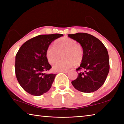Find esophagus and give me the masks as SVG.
Returning a JSON list of instances; mask_svg holds the SVG:
<instances>
[{"mask_svg": "<svg viewBox=\"0 0 124 124\" xmlns=\"http://www.w3.org/2000/svg\"><path fill=\"white\" fill-rule=\"evenodd\" d=\"M62 72V73H67L68 72V70H63V71H61V72Z\"/></svg>", "mask_w": 124, "mask_h": 124, "instance_id": "1", "label": "esophagus"}]
</instances>
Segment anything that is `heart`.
I'll return each mask as SVG.
<instances>
[{"label": "heart", "instance_id": "b5f03b06", "mask_svg": "<svg viewBox=\"0 0 124 124\" xmlns=\"http://www.w3.org/2000/svg\"><path fill=\"white\" fill-rule=\"evenodd\" d=\"M61 54L64 58L54 64L52 68L55 72L66 70L82 62L84 51L77 41L64 37L55 41L54 47L50 46L46 51V57L50 64H52L59 60Z\"/></svg>", "mask_w": 124, "mask_h": 124}]
</instances>
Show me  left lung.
I'll use <instances>...</instances> for the list:
<instances>
[{"mask_svg": "<svg viewBox=\"0 0 124 124\" xmlns=\"http://www.w3.org/2000/svg\"><path fill=\"white\" fill-rule=\"evenodd\" d=\"M81 45L84 51L81 63L77 69V78L72 81L75 89L83 92H93L103 85L109 71L108 51L97 38L85 33L68 34Z\"/></svg>", "mask_w": 124, "mask_h": 124, "instance_id": "8db88e82", "label": "left lung"}]
</instances>
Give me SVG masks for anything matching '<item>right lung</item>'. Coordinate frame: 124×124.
<instances>
[{
	"label": "right lung",
	"mask_w": 124,
	"mask_h": 124,
	"mask_svg": "<svg viewBox=\"0 0 124 124\" xmlns=\"http://www.w3.org/2000/svg\"><path fill=\"white\" fill-rule=\"evenodd\" d=\"M61 34L39 35L28 40L20 48L15 57L17 79L23 89L33 96H40L51 88L57 74H46L51 68L46 51Z\"/></svg>",
	"instance_id": "obj_1"
}]
</instances>
